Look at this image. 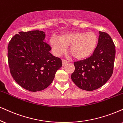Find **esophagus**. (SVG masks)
<instances>
[{
    "mask_svg": "<svg viewBox=\"0 0 123 123\" xmlns=\"http://www.w3.org/2000/svg\"><path fill=\"white\" fill-rule=\"evenodd\" d=\"M62 62L63 66H64L66 63H68V61L65 60H64V59H62Z\"/></svg>",
    "mask_w": 123,
    "mask_h": 123,
    "instance_id": "34e87169",
    "label": "esophagus"
}]
</instances>
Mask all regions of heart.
<instances>
[{"mask_svg":"<svg viewBox=\"0 0 123 123\" xmlns=\"http://www.w3.org/2000/svg\"><path fill=\"white\" fill-rule=\"evenodd\" d=\"M98 43V37L92 32H74L59 36L58 39L52 37L50 44L54 53L60 55L69 47V53L73 58L83 60L94 52Z\"/></svg>","mask_w":123,"mask_h":123,"instance_id":"1","label":"heart"}]
</instances>
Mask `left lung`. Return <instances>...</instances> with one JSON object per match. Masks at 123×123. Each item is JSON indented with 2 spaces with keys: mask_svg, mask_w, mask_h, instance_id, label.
<instances>
[{
  "mask_svg": "<svg viewBox=\"0 0 123 123\" xmlns=\"http://www.w3.org/2000/svg\"><path fill=\"white\" fill-rule=\"evenodd\" d=\"M99 34L93 54L86 60L75 62V70L71 75L73 82L86 91H93L103 86L113 73L115 46L108 33L100 31Z\"/></svg>",
  "mask_w": 123,
  "mask_h": 123,
  "instance_id": "8db88e82",
  "label": "left lung"
}]
</instances>
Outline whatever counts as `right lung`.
<instances>
[{"label": "right lung", "instance_id": "add662e5", "mask_svg": "<svg viewBox=\"0 0 123 123\" xmlns=\"http://www.w3.org/2000/svg\"><path fill=\"white\" fill-rule=\"evenodd\" d=\"M43 31L20 32L8 45V61L14 80L25 90L36 92L52 83L62 65L61 59L50 53Z\"/></svg>", "mask_w": 123, "mask_h": 123}]
</instances>
